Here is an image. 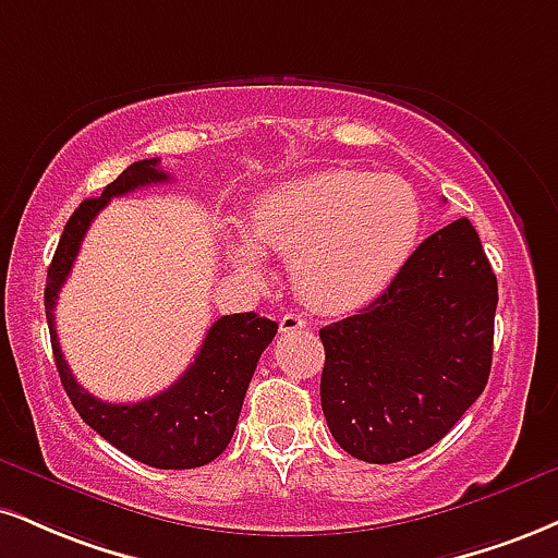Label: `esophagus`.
<instances>
[{
  "label": "esophagus",
  "mask_w": 558,
  "mask_h": 558,
  "mask_svg": "<svg viewBox=\"0 0 558 558\" xmlns=\"http://www.w3.org/2000/svg\"><path fill=\"white\" fill-rule=\"evenodd\" d=\"M304 327H306V319L301 317V314L288 312L280 317V332H296V330H304Z\"/></svg>",
  "instance_id": "esophagus-1"
}]
</instances>
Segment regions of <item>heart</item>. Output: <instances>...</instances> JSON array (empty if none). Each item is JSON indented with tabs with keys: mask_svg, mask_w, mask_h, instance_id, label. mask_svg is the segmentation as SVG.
Wrapping results in <instances>:
<instances>
[{
	"mask_svg": "<svg viewBox=\"0 0 558 558\" xmlns=\"http://www.w3.org/2000/svg\"><path fill=\"white\" fill-rule=\"evenodd\" d=\"M421 231V199L392 173L319 171L262 194L250 236L228 241L246 278H265V254L291 257L296 293L319 312L372 304L411 259Z\"/></svg>",
	"mask_w": 558,
	"mask_h": 558,
	"instance_id": "b5f03b06",
	"label": "heart"
}]
</instances>
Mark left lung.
I'll return each mask as SVG.
<instances>
[{"label": "left lung", "mask_w": 558, "mask_h": 558, "mask_svg": "<svg viewBox=\"0 0 558 558\" xmlns=\"http://www.w3.org/2000/svg\"><path fill=\"white\" fill-rule=\"evenodd\" d=\"M496 301L478 231L460 218L377 301L322 327L319 398L335 441L377 465L434 447L486 387Z\"/></svg>", "instance_id": "1"}]
</instances>
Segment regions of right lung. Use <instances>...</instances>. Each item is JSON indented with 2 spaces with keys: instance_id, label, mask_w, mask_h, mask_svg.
I'll use <instances>...</instances> for the list:
<instances>
[{
  "instance_id": "obj_1",
  "label": "right lung",
  "mask_w": 558,
  "mask_h": 558,
  "mask_svg": "<svg viewBox=\"0 0 558 558\" xmlns=\"http://www.w3.org/2000/svg\"><path fill=\"white\" fill-rule=\"evenodd\" d=\"M171 177L158 169V158L137 160L100 192L85 199L66 220L62 239L46 275V322H49L53 364L72 405L93 432L130 458L160 471H190L218 458L236 428L246 387L262 351L272 343L278 322L254 312L228 314L207 330L197 355L169 389L140 402H104L77 385L66 366L53 327V306L70 275L93 218L126 192L163 184Z\"/></svg>"
}]
</instances>
